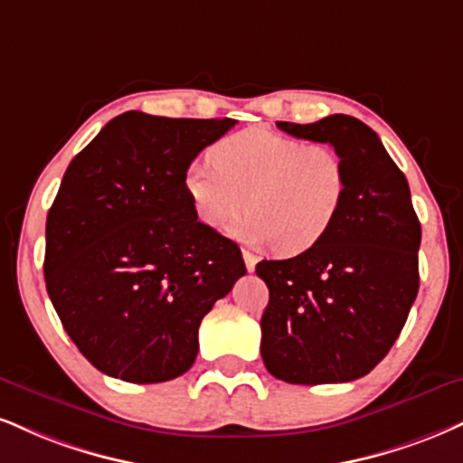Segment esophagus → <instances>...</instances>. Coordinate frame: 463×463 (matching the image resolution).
<instances>
[{
	"label": "esophagus",
	"mask_w": 463,
	"mask_h": 463,
	"mask_svg": "<svg viewBox=\"0 0 463 463\" xmlns=\"http://www.w3.org/2000/svg\"><path fill=\"white\" fill-rule=\"evenodd\" d=\"M243 263H246V269L248 271H254L256 269V256L252 252H248V250H243Z\"/></svg>",
	"instance_id": "1"
}]
</instances>
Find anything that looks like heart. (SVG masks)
Returning <instances> with one entry per match:
<instances>
[{
  "label": "heart",
  "instance_id": "b5f03b06",
  "mask_svg": "<svg viewBox=\"0 0 463 463\" xmlns=\"http://www.w3.org/2000/svg\"><path fill=\"white\" fill-rule=\"evenodd\" d=\"M211 165L185 172V192L204 226L235 228L252 246H276L285 256L308 252L341 213L347 200V168L327 144H304L267 127L222 137L209 150Z\"/></svg>",
  "mask_w": 463,
  "mask_h": 463
}]
</instances>
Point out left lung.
<instances>
[{"mask_svg": "<svg viewBox=\"0 0 463 463\" xmlns=\"http://www.w3.org/2000/svg\"><path fill=\"white\" fill-rule=\"evenodd\" d=\"M276 125L334 146L347 168V200L308 252L256 265L269 288L260 355L288 383L354 382L391 352L419 293L420 222L408 178L354 116Z\"/></svg>", "mask_w": 463, "mask_h": 463, "instance_id": "1", "label": "left lung"}]
</instances>
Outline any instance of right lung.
<instances>
[{
    "instance_id": "1",
    "label": "right lung",
    "mask_w": 463,
    "mask_h": 463,
    "mask_svg": "<svg viewBox=\"0 0 463 463\" xmlns=\"http://www.w3.org/2000/svg\"><path fill=\"white\" fill-rule=\"evenodd\" d=\"M235 122L125 111L66 168L44 282L71 341L105 375L159 383L192 369L200 321L246 274L237 243L198 222L185 192L192 161Z\"/></svg>"
}]
</instances>
